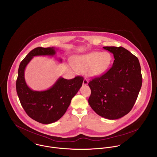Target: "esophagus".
Instances as JSON below:
<instances>
[{
    "mask_svg": "<svg viewBox=\"0 0 157 157\" xmlns=\"http://www.w3.org/2000/svg\"><path fill=\"white\" fill-rule=\"evenodd\" d=\"M88 84V80L86 79V78H85L84 80H83V85H87Z\"/></svg>",
    "mask_w": 157,
    "mask_h": 157,
    "instance_id": "34e87169",
    "label": "esophagus"
}]
</instances>
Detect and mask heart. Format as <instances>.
<instances>
[{"label":"heart","instance_id":"obj_1","mask_svg":"<svg viewBox=\"0 0 157 157\" xmlns=\"http://www.w3.org/2000/svg\"><path fill=\"white\" fill-rule=\"evenodd\" d=\"M112 56L108 52L94 51L77 57L75 67L77 71L86 72L91 78H97L103 75L109 69Z\"/></svg>","mask_w":157,"mask_h":157}]
</instances>
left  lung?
Here are the masks:
<instances>
[{
    "instance_id": "1",
    "label": "left lung",
    "mask_w": 157,
    "mask_h": 157,
    "mask_svg": "<svg viewBox=\"0 0 157 157\" xmlns=\"http://www.w3.org/2000/svg\"><path fill=\"white\" fill-rule=\"evenodd\" d=\"M112 52L111 68L101 77L90 80L88 102L98 115L116 120L132 109L142 85L141 67L138 58L125 48L105 46Z\"/></svg>"
}]
</instances>
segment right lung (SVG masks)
Wrapping results in <instances>:
<instances>
[{"label": "right lung", "mask_w": 157, "mask_h": 157, "mask_svg": "<svg viewBox=\"0 0 157 157\" xmlns=\"http://www.w3.org/2000/svg\"><path fill=\"white\" fill-rule=\"evenodd\" d=\"M54 48L37 47L30 51L21 62L16 81V90L21 105L28 115L42 124L59 120L67 111L72 98L82 86L83 77L77 76L67 80L60 77L48 90L42 91L30 89L25 80V69L34 56H54ZM62 62V59H60Z\"/></svg>", "instance_id": "add662e5"}]
</instances>
